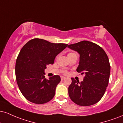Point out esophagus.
I'll return each mask as SVG.
<instances>
[{"label": "esophagus", "instance_id": "obj_1", "mask_svg": "<svg viewBox=\"0 0 123 123\" xmlns=\"http://www.w3.org/2000/svg\"><path fill=\"white\" fill-rule=\"evenodd\" d=\"M65 77H61V80H65Z\"/></svg>", "mask_w": 123, "mask_h": 123}]
</instances>
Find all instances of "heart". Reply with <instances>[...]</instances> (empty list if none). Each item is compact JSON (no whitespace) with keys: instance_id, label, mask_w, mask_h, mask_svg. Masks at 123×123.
Here are the masks:
<instances>
[{"instance_id":"b5f03b06","label":"heart","mask_w":123,"mask_h":123,"mask_svg":"<svg viewBox=\"0 0 123 123\" xmlns=\"http://www.w3.org/2000/svg\"><path fill=\"white\" fill-rule=\"evenodd\" d=\"M71 54H74V53H69V54H68V55H71ZM65 73H66V72H65Z\"/></svg>"}]
</instances>
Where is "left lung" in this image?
I'll return each mask as SVG.
<instances>
[{
  "instance_id": "8db88e82",
  "label": "left lung",
  "mask_w": 123,
  "mask_h": 123,
  "mask_svg": "<svg viewBox=\"0 0 123 123\" xmlns=\"http://www.w3.org/2000/svg\"><path fill=\"white\" fill-rule=\"evenodd\" d=\"M68 47L80 54L77 72L85 75L81 82L71 78L69 97L78 105L96 104L104 96L108 85L111 71L108 57L101 47L89 41H81Z\"/></svg>"
}]
</instances>
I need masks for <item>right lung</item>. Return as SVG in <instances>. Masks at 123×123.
I'll return each instance as SVG.
<instances>
[{"instance_id":"1","label":"right lung","mask_w":123,"mask_h":123,"mask_svg":"<svg viewBox=\"0 0 123 123\" xmlns=\"http://www.w3.org/2000/svg\"><path fill=\"white\" fill-rule=\"evenodd\" d=\"M67 46L34 38L22 47L16 61V79L22 94L29 101L42 104L54 97L61 78L54 76L47 80L45 70Z\"/></svg>"}]
</instances>
